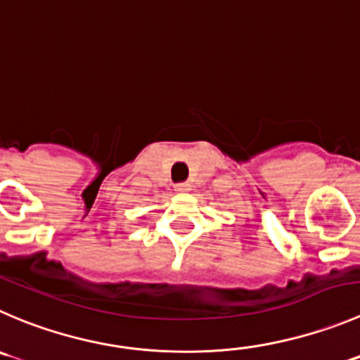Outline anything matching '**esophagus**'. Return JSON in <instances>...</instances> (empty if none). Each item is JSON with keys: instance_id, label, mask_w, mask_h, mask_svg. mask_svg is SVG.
<instances>
[{"instance_id": "1", "label": "esophagus", "mask_w": 360, "mask_h": 360, "mask_svg": "<svg viewBox=\"0 0 360 360\" xmlns=\"http://www.w3.org/2000/svg\"><path fill=\"white\" fill-rule=\"evenodd\" d=\"M174 191H176V193H180V194H184V193H189L191 191V186L187 182H184V184H176V186H174Z\"/></svg>"}]
</instances>
